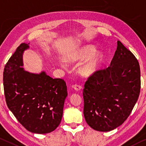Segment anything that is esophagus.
<instances>
[{
	"label": "esophagus",
	"mask_w": 146,
	"mask_h": 146,
	"mask_svg": "<svg viewBox=\"0 0 146 146\" xmlns=\"http://www.w3.org/2000/svg\"><path fill=\"white\" fill-rule=\"evenodd\" d=\"M72 88L76 91H79L81 90V89H82V86H80V85L75 84V85H73V86H72Z\"/></svg>",
	"instance_id": "esophagus-1"
}]
</instances>
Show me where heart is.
Wrapping results in <instances>:
<instances>
[{
	"mask_svg": "<svg viewBox=\"0 0 146 146\" xmlns=\"http://www.w3.org/2000/svg\"><path fill=\"white\" fill-rule=\"evenodd\" d=\"M90 58L80 68L82 74L90 76L95 74L99 69L102 60V54L100 52L96 53V49L94 46L87 45L82 48L74 51L66 57L67 61L74 62Z\"/></svg>",
	"mask_w": 146,
	"mask_h": 146,
	"instance_id": "heart-1",
	"label": "heart"
}]
</instances>
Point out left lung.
I'll return each instance as SVG.
<instances>
[{
    "label": "left lung",
    "mask_w": 146,
    "mask_h": 146,
    "mask_svg": "<svg viewBox=\"0 0 146 146\" xmlns=\"http://www.w3.org/2000/svg\"><path fill=\"white\" fill-rule=\"evenodd\" d=\"M140 91V68L131 51L117 41L111 64L96 72L84 86V115L97 131L108 132L122 125L133 110Z\"/></svg>",
    "instance_id": "obj_1"
}]
</instances>
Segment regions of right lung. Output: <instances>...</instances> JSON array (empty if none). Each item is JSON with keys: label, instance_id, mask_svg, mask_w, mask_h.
Masks as SVG:
<instances>
[{"label": "right lung", "instance_id": "1", "mask_svg": "<svg viewBox=\"0 0 146 146\" xmlns=\"http://www.w3.org/2000/svg\"><path fill=\"white\" fill-rule=\"evenodd\" d=\"M22 43L8 60L3 72L6 104L18 121L33 133H51L61 121L67 87L62 79L51 78L45 71L29 72L23 68Z\"/></svg>", "mask_w": 146, "mask_h": 146}]
</instances>
